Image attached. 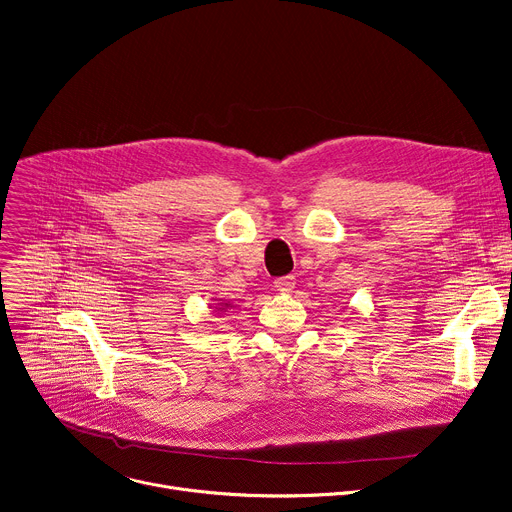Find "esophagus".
Listing matches in <instances>:
<instances>
[{
    "label": "esophagus",
    "instance_id": "34e87169",
    "mask_svg": "<svg viewBox=\"0 0 512 512\" xmlns=\"http://www.w3.org/2000/svg\"><path fill=\"white\" fill-rule=\"evenodd\" d=\"M294 284H296V277H294V275L275 277V282H273V286H275L277 290H280V292H292Z\"/></svg>",
    "mask_w": 512,
    "mask_h": 512
}]
</instances>
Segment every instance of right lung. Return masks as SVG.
Wrapping results in <instances>:
<instances>
[{
  "instance_id": "add662e5",
  "label": "right lung",
  "mask_w": 512,
  "mask_h": 512,
  "mask_svg": "<svg viewBox=\"0 0 512 512\" xmlns=\"http://www.w3.org/2000/svg\"><path fill=\"white\" fill-rule=\"evenodd\" d=\"M224 308H228V304H224ZM224 308H222V310H224Z\"/></svg>"
}]
</instances>
